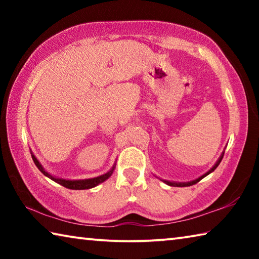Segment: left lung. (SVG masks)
<instances>
[{
  "mask_svg": "<svg viewBox=\"0 0 259 259\" xmlns=\"http://www.w3.org/2000/svg\"><path fill=\"white\" fill-rule=\"evenodd\" d=\"M223 156H224V153H223L222 154V156L219 157V160L216 162V164H214L211 169L209 170V171L207 172V174H204V175H202V176L201 177H199L198 179H195V181H193V182H190V183H172V182H168V181H163L165 184H168V185H170V186H175V187H185V186H191V185H194V184H196V183H199L201 179L202 178H204L205 176H208V175L210 174V172H212L214 169L217 168V166L219 165V163H221V161H222V159H223Z\"/></svg>",
  "mask_w": 259,
  "mask_h": 259,
  "instance_id": "8db88e82",
  "label": "left lung"
}]
</instances>
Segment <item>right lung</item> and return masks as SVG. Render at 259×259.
Returning <instances> with one entry per match:
<instances>
[{"instance_id": "1", "label": "right lung", "mask_w": 259, "mask_h": 259, "mask_svg": "<svg viewBox=\"0 0 259 259\" xmlns=\"http://www.w3.org/2000/svg\"><path fill=\"white\" fill-rule=\"evenodd\" d=\"M32 159L34 161L35 165L37 166L38 170L43 174L46 175L47 177H49L50 179H52V181L60 184L61 186L66 187V188H69V190H89V188H93L95 186H97L98 184L103 183L106 181V179H108L109 177L112 176L113 174V170L115 166H113V169L111 170V171H108L107 174L105 175H102V176L99 177H96V178H90V179H82V181H66V179H60V178H56L54 176H51L50 174H48L45 169L42 168V165L40 164V162L37 161L36 157H35L33 154H32Z\"/></svg>"}]
</instances>
